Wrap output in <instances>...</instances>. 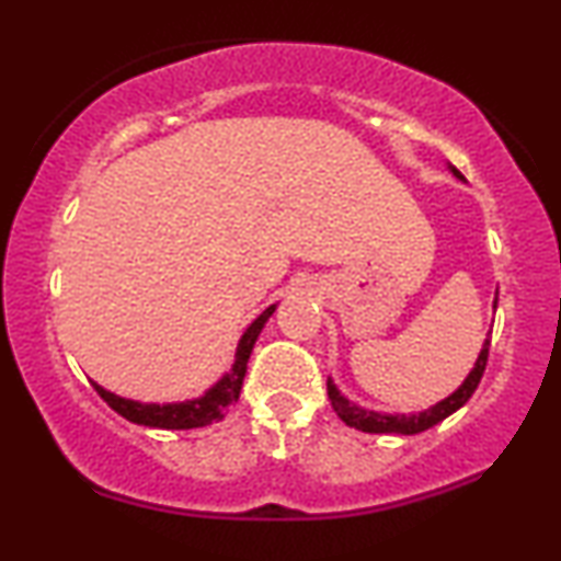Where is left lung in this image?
<instances>
[{
    "mask_svg": "<svg viewBox=\"0 0 561 561\" xmlns=\"http://www.w3.org/2000/svg\"><path fill=\"white\" fill-rule=\"evenodd\" d=\"M455 171L457 179H462V173L457 171V168H451ZM495 306H497V298H495ZM488 352H490V340H485L480 350V357L478 363H474L472 373L467 375V380L459 386L455 393L449 398H444L432 409L421 411V413H396V416H390V413H375V411H367V409H359V405L350 403L347 398H344L340 390L332 380H327V393H329V401H332V409L336 411V416H340L344 424L347 426H355L359 432H367V434H421L426 432V428H432L444 421L447 416H451L457 409H462V405L470 401L474 390L480 386V378L482 373H485V365H488Z\"/></svg>",
    "mask_w": 561,
    "mask_h": 561,
    "instance_id": "left-lung-1",
    "label": "left lung"
}]
</instances>
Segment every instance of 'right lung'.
<instances>
[{
	"label": "right lung",
	"instance_id": "add662e5",
	"mask_svg": "<svg viewBox=\"0 0 561 561\" xmlns=\"http://www.w3.org/2000/svg\"><path fill=\"white\" fill-rule=\"evenodd\" d=\"M275 311V306H267V309L260 313V317L252 321L248 327V332L242 334L240 344H237V355H234V365L225 378H221L217 386L206 390L202 398H194V401L186 403H137V401H127V398H119L104 390L96 382H91L99 396L104 398L106 405L119 413L122 419L133 421V424L140 426H152V428H198L211 424V421L225 419V413L229 411V405L237 403L242 390V380L244 373H248V359L250 352L255 347L257 334L263 332L265 321L271 319V313Z\"/></svg>",
	"mask_w": 561,
	"mask_h": 561
}]
</instances>
